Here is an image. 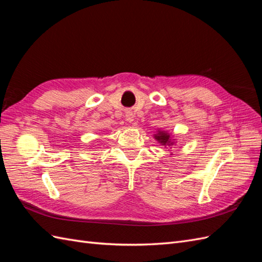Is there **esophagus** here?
Returning <instances> with one entry per match:
<instances>
[{"instance_id":"obj_1","label":"esophagus","mask_w":262,"mask_h":262,"mask_svg":"<svg viewBox=\"0 0 262 262\" xmlns=\"http://www.w3.org/2000/svg\"><path fill=\"white\" fill-rule=\"evenodd\" d=\"M125 120L128 122H132L134 120V115L132 112H128L125 114Z\"/></svg>"}]
</instances>
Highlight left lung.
Segmentation results:
<instances>
[{
    "mask_svg": "<svg viewBox=\"0 0 262 262\" xmlns=\"http://www.w3.org/2000/svg\"><path fill=\"white\" fill-rule=\"evenodd\" d=\"M154 139L161 145H163L165 147H169V148L175 146L177 143L176 139H173L171 133H169L168 131H165V130H157V133L154 134ZM170 155H172V154H170Z\"/></svg>",
    "mask_w": 262,
    "mask_h": 262,
    "instance_id": "left-lung-1",
    "label": "left lung"
}]
</instances>
